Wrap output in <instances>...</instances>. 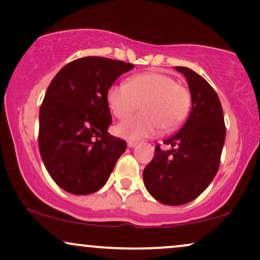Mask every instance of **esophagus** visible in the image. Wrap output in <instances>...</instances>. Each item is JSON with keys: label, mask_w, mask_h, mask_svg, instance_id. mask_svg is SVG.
I'll list each match as a JSON object with an SVG mask.
<instances>
[{"label": "esophagus", "mask_w": 260, "mask_h": 260, "mask_svg": "<svg viewBox=\"0 0 260 260\" xmlns=\"http://www.w3.org/2000/svg\"><path fill=\"white\" fill-rule=\"evenodd\" d=\"M127 145L129 148H134L137 145V142H134V140H128L127 142Z\"/></svg>", "instance_id": "34e87169"}]
</instances>
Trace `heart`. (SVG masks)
<instances>
[{"label":"heart","mask_w":260,"mask_h":260,"mask_svg":"<svg viewBox=\"0 0 260 260\" xmlns=\"http://www.w3.org/2000/svg\"><path fill=\"white\" fill-rule=\"evenodd\" d=\"M142 104V115L121 122L116 132L131 140H138L175 131L183 123L190 105L189 89L172 77L160 72H147L128 79L127 84H113L107 92V104L118 120L129 117Z\"/></svg>","instance_id":"1"}]
</instances>
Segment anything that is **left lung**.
Returning <instances> with one entry per match:
<instances>
[{
  "label": "left lung",
  "mask_w": 260,
  "mask_h": 260,
  "mask_svg": "<svg viewBox=\"0 0 260 260\" xmlns=\"http://www.w3.org/2000/svg\"><path fill=\"white\" fill-rule=\"evenodd\" d=\"M186 77L192 109L177 133L165 140L169 150L155 148L143 171L148 192L166 205L194 201L207 189L220 165L226 128L219 96L211 85L187 67H175Z\"/></svg>",
  "instance_id": "1"
}]
</instances>
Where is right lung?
Here are the masks:
<instances>
[{
	"instance_id": "1",
	"label": "right lung",
	"mask_w": 260,
	"mask_h": 260,
	"mask_svg": "<svg viewBox=\"0 0 260 260\" xmlns=\"http://www.w3.org/2000/svg\"><path fill=\"white\" fill-rule=\"evenodd\" d=\"M134 66L88 56L66 64L50 83L39 113V150L49 175L66 192L85 196L109 180L126 140L107 132V92Z\"/></svg>"
}]
</instances>
